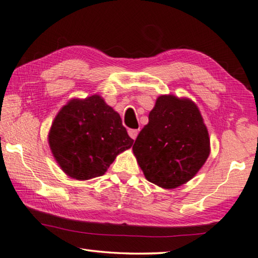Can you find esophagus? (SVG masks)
Returning a JSON list of instances; mask_svg holds the SVG:
<instances>
[{"mask_svg": "<svg viewBox=\"0 0 258 258\" xmlns=\"http://www.w3.org/2000/svg\"><path fill=\"white\" fill-rule=\"evenodd\" d=\"M128 134H130V137L132 138L133 140H136L137 137H138V134H139V130H128Z\"/></svg>", "mask_w": 258, "mask_h": 258, "instance_id": "34e87169", "label": "esophagus"}]
</instances>
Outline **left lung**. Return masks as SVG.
I'll list each match as a JSON object with an SVG mask.
<instances>
[{
    "label": "left lung",
    "instance_id": "1",
    "mask_svg": "<svg viewBox=\"0 0 258 258\" xmlns=\"http://www.w3.org/2000/svg\"><path fill=\"white\" fill-rule=\"evenodd\" d=\"M148 124L133 145L149 182L174 189L197 174L210 155V138L197 105L190 99L160 96Z\"/></svg>",
    "mask_w": 258,
    "mask_h": 258
}]
</instances>
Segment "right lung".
Segmentation results:
<instances>
[{"label": "right lung", "mask_w": 258, "mask_h": 258, "mask_svg": "<svg viewBox=\"0 0 258 258\" xmlns=\"http://www.w3.org/2000/svg\"><path fill=\"white\" fill-rule=\"evenodd\" d=\"M48 142L61 169L71 177L84 180L104 175L118 154L131 148L133 139L120 116L94 95L72 99L60 110Z\"/></svg>", "instance_id": "add662e5"}]
</instances>
